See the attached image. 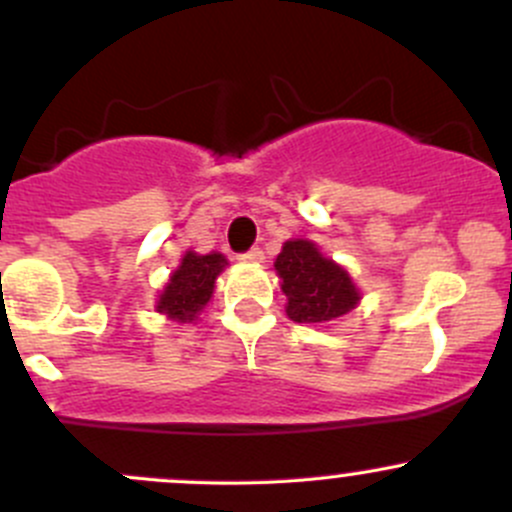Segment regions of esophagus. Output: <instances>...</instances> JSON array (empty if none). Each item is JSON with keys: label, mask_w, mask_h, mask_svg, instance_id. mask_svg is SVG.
I'll return each instance as SVG.
<instances>
[{"label": "esophagus", "mask_w": 512, "mask_h": 512, "mask_svg": "<svg viewBox=\"0 0 512 512\" xmlns=\"http://www.w3.org/2000/svg\"><path fill=\"white\" fill-rule=\"evenodd\" d=\"M262 257H265V255H262L260 247H252L250 252H245V255H240V260H242V262H252V265H257V262H262Z\"/></svg>", "instance_id": "esophagus-1"}]
</instances>
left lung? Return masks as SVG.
I'll use <instances>...</instances> for the list:
<instances>
[{"label": "left lung", "instance_id": "obj_1", "mask_svg": "<svg viewBox=\"0 0 512 512\" xmlns=\"http://www.w3.org/2000/svg\"><path fill=\"white\" fill-rule=\"evenodd\" d=\"M280 287L287 297V317L297 324L327 327L361 302L347 267L322 255L317 242L287 240L275 260Z\"/></svg>", "mask_w": 512, "mask_h": 512}]
</instances>
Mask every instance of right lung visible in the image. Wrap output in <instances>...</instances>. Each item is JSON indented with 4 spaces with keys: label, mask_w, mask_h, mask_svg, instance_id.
I'll return each mask as SVG.
<instances>
[{
    "label": "right lung",
    "mask_w": 512,
    "mask_h": 512,
    "mask_svg": "<svg viewBox=\"0 0 512 512\" xmlns=\"http://www.w3.org/2000/svg\"><path fill=\"white\" fill-rule=\"evenodd\" d=\"M225 267L227 260L220 252L200 255V252L188 250L158 292L156 312L178 324L198 322L200 312L213 299L215 280Z\"/></svg>",
    "instance_id": "right-lung-1"
}]
</instances>
